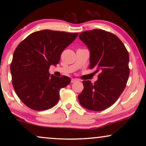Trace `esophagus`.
<instances>
[{"label":"esophagus","instance_id":"obj_1","mask_svg":"<svg viewBox=\"0 0 146 146\" xmlns=\"http://www.w3.org/2000/svg\"><path fill=\"white\" fill-rule=\"evenodd\" d=\"M78 80H79L77 78H72V79H71V83H74V82H77Z\"/></svg>","mask_w":146,"mask_h":146}]
</instances>
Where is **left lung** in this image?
<instances>
[{
  "instance_id": "obj_1",
  "label": "left lung",
  "mask_w": 146,
  "mask_h": 146,
  "mask_svg": "<svg viewBox=\"0 0 146 146\" xmlns=\"http://www.w3.org/2000/svg\"><path fill=\"white\" fill-rule=\"evenodd\" d=\"M80 39L90 52L89 67L100 72L92 84L84 80V89L78 96L80 104L92 111L110 107L124 90L129 78V54L117 36L101 29L81 33Z\"/></svg>"
}]
</instances>
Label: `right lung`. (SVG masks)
Here are the masks:
<instances>
[{
    "mask_svg": "<svg viewBox=\"0 0 146 146\" xmlns=\"http://www.w3.org/2000/svg\"><path fill=\"white\" fill-rule=\"evenodd\" d=\"M78 35L42 30L31 34L16 48L11 64L12 83L18 97L29 108L46 110L58 102L60 90L71 80L50 76L49 68L59 63L64 50Z\"/></svg>",
    "mask_w": 146,
    "mask_h": 146,
    "instance_id": "right-lung-1",
    "label": "right lung"
}]
</instances>
